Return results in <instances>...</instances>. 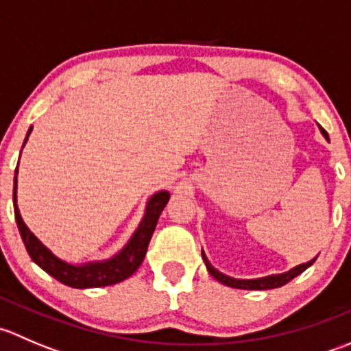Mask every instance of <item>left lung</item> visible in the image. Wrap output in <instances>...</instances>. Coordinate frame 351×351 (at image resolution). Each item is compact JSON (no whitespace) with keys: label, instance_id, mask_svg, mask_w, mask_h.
Instances as JSON below:
<instances>
[{"label":"left lung","instance_id":"obj_1","mask_svg":"<svg viewBox=\"0 0 351 351\" xmlns=\"http://www.w3.org/2000/svg\"><path fill=\"white\" fill-rule=\"evenodd\" d=\"M321 132H323V136L328 139V132L324 129H321ZM202 258H204L205 261V267H207L208 274L212 275V277L215 278V280H219L221 284L228 285V287H232V289H243V290H268V289H277V287H282L285 284H289L292 278H295L297 275L302 274L304 270H307V268L311 267V265L316 261V258L311 261H307V263H302L299 265V267L292 268V270H289L287 274H280V275H270V277H263V278H256V280H239V278H232V277H228V275L221 274L219 270H215L214 267H212L210 263H208L207 256H205L204 250H202Z\"/></svg>","mask_w":351,"mask_h":351}]
</instances>
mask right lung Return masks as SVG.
I'll return each mask as SVG.
<instances>
[{
    "mask_svg": "<svg viewBox=\"0 0 351 351\" xmlns=\"http://www.w3.org/2000/svg\"><path fill=\"white\" fill-rule=\"evenodd\" d=\"M32 132V127L28 134ZM27 134V139H28ZM25 139V143H27ZM23 143V146H25ZM19 173V166H16L15 175ZM169 200L168 192H158L156 195L151 197L147 202L146 215H144L143 222L139 224L137 231L127 243V246L110 258L107 261H95V263H86L76 267V265H69L66 261L59 260L58 256L51 253L47 247L44 246L34 234L30 229L25 226L22 215L19 212V205H16V176L13 182V207H15V219L19 224L20 236H22L25 247H27L28 254L32 260L38 265L44 271H47L51 277L59 280L61 284L73 287V289H93V287H107L119 284V282L129 278L137 268L143 263L144 256H146L147 246H149L153 232L158 224V219L161 215L162 208L166 207Z\"/></svg>",
    "mask_w": 351,
    "mask_h": 351,
    "instance_id": "add662e5",
    "label": "right lung"
}]
</instances>
